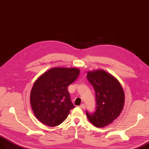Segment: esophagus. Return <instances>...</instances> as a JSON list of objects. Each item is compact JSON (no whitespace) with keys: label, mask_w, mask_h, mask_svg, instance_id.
<instances>
[{"label":"esophagus","mask_w":149,"mask_h":149,"mask_svg":"<svg viewBox=\"0 0 149 149\" xmlns=\"http://www.w3.org/2000/svg\"><path fill=\"white\" fill-rule=\"evenodd\" d=\"M85 104H81V105H80L79 106V108H81V109H84V108H85Z\"/></svg>","instance_id":"34e87169"}]
</instances>
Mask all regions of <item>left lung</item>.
<instances>
[{
  "label": "left lung",
  "instance_id": "left-lung-1",
  "mask_svg": "<svg viewBox=\"0 0 149 149\" xmlns=\"http://www.w3.org/2000/svg\"><path fill=\"white\" fill-rule=\"evenodd\" d=\"M86 77L95 91L96 110L90 114L89 121L95 127H104L118 118L123 109L125 93L118 80L103 70L89 71Z\"/></svg>",
  "mask_w": 149,
  "mask_h": 149
}]
</instances>
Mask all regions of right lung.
<instances>
[{
    "label": "right lung",
    "mask_w": 149,
    "mask_h": 149,
    "mask_svg": "<svg viewBox=\"0 0 149 149\" xmlns=\"http://www.w3.org/2000/svg\"><path fill=\"white\" fill-rule=\"evenodd\" d=\"M80 73L76 68H53L36 80L30 103L36 117L41 123L55 127L63 123L74 108L68 86Z\"/></svg>",
    "instance_id": "add662e5"
}]
</instances>
